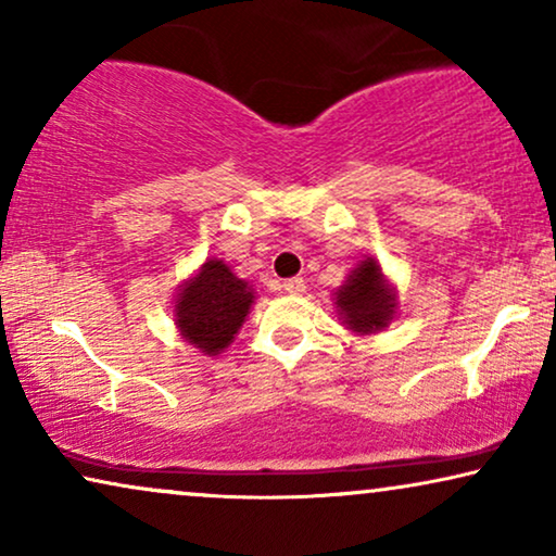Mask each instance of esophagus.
<instances>
[{
    "mask_svg": "<svg viewBox=\"0 0 556 556\" xmlns=\"http://www.w3.org/2000/svg\"><path fill=\"white\" fill-rule=\"evenodd\" d=\"M283 293H288V295H301L303 291H306V280L303 278H288V280H283Z\"/></svg>",
    "mask_w": 556,
    "mask_h": 556,
    "instance_id": "obj_1",
    "label": "esophagus"
}]
</instances>
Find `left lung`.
<instances>
[{
	"mask_svg": "<svg viewBox=\"0 0 556 556\" xmlns=\"http://www.w3.org/2000/svg\"><path fill=\"white\" fill-rule=\"evenodd\" d=\"M339 321L356 337L387 331L397 318L400 299L397 288L384 276L382 265L375 255H364L349 270L344 283L333 291Z\"/></svg>",
	"mask_w": 556,
	"mask_h": 556,
	"instance_id": "1",
	"label": "left lung"
}]
</instances>
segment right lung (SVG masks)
I'll list each match as a JSON object with an SVG mask.
<instances>
[{"mask_svg": "<svg viewBox=\"0 0 556 556\" xmlns=\"http://www.w3.org/2000/svg\"><path fill=\"white\" fill-rule=\"evenodd\" d=\"M253 303L255 288L235 276L225 261L207 257L174 293V326L197 352L217 356L238 337Z\"/></svg>", "mask_w": 556, "mask_h": 556, "instance_id": "add662e5", "label": "right lung"}]
</instances>
